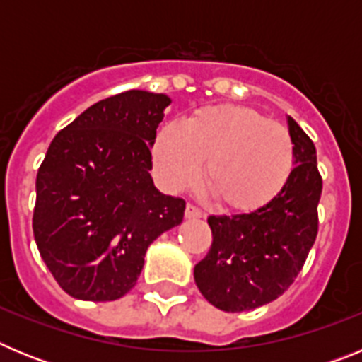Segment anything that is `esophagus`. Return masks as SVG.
I'll return each instance as SVG.
<instances>
[{"label": "esophagus", "mask_w": 362, "mask_h": 362, "mask_svg": "<svg viewBox=\"0 0 362 362\" xmlns=\"http://www.w3.org/2000/svg\"><path fill=\"white\" fill-rule=\"evenodd\" d=\"M185 216H187L188 219H197V217H203L204 214H203V210L197 209L196 204L188 203L187 209H185Z\"/></svg>", "instance_id": "esophagus-1"}]
</instances>
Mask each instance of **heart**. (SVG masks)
I'll use <instances>...</instances> for the list:
<instances>
[{
  "instance_id": "b5f03b06",
  "label": "heart",
  "mask_w": 362,
  "mask_h": 362,
  "mask_svg": "<svg viewBox=\"0 0 362 362\" xmlns=\"http://www.w3.org/2000/svg\"><path fill=\"white\" fill-rule=\"evenodd\" d=\"M156 172L168 188L203 179L219 204L255 210L288 183L296 150L288 129L248 107L210 105L168 123L152 145Z\"/></svg>"
}]
</instances>
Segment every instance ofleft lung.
Here are the masks:
<instances>
[{
    "instance_id": "left-lung-1",
    "label": "left lung",
    "mask_w": 362,
    "mask_h": 362,
    "mask_svg": "<svg viewBox=\"0 0 362 362\" xmlns=\"http://www.w3.org/2000/svg\"><path fill=\"white\" fill-rule=\"evenodd\" d=\"M288 127L296 166L283 190L250 214L209 217L212 246L194 268V279L204 299L225 312L254 310L283 296L317 238V153L292 117Z\"/></svg>"
}]
</instances>
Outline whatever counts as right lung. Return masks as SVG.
<instances>
[{"instance_id":"add662e5","label":"right lung","mask_w":362,"mask_h":362,"mask_svg":"<svg viewBox=\"0 0 362 362\" xmlns=\"http://www.w3.org/2000/svg\"><path fill=\"white\" fill-rule=\"evenodd\" d=\"M165 94L127 90L86 108L50 143L36 177L32 230L69 296L116 300L136 286L146 248L177 226L185 199L153 187Z\"/></svg>"}]
</instances>
